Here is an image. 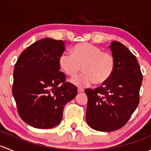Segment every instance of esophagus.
Segmentation results:
<instances>
[{
	"instance_id": "esophagus-1",
	"label": "esophagus",
	"mask_w": 151,
	"mask_h": 151,
	"mask_svg": "<svg viewBox=\"0 0 151 151\" xmlns=\"http://www.w3.org/2000/svg\"><path fill=\"white\" fill-rule=\"evenodd\" d=\"M77 91H78V93H82L84 91V90H83V88H78V89H77Z\"/></svg>"
}]
</instances>
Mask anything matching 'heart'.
I'll list each match as a JSON object with an SVG mask.
<instances>
[{"label": "heart", "instance_id": "heart-1", "mask_svg": "<svg viewBox=\"0 0 151 151\" xmlns=\"http://www.w3.org/2000/svg\"><path fill=\"white\" fill-rule=\"evenodd\" d=\"M59 66L65 74L74 77L82 69L81 75L71 80L80 88L88 87L94 83L101 85L107 83L113 74L115 59L112 54L103 52L100 47L90 43H80L71 49V54L63 52L58 59Z\"/></svg>", "mask_w": 151, "mask_h": 151}]
</instances>
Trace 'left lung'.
I'll return each instance as SVG.
<instances>
[{"mask_svg":"<svg viewBox=\"0 0 151 151\" xmlns=\"http://www.w3.org/2000/svg\"><path fill=\"white\" fill-rule=\"evenodd\" d=\"M115 68L109 81L94 90L88 88L86 121L100 132L122 128L137 107L142 74L136 57L123 44L112 42L109 46Z\"/></svg>","mask_w":151,"mask_h":151,"instance_id":"obj_1","label":"left lung"}]
</instances>
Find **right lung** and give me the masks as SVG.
I'll list each match as a JSON object with an SVG mask.
<instances>
[{"label": "right lung", "mask_w": 151, "mask_h": 151, "mask_svg": "<svg viewBox=\"0 0 151 151\" xmlns=\"http://www.w3.org/2000/svg\"><path fill=\"white\" fill-rule=\"evenodd\" d=\"M65 49L63 41L42 39L25 49L15 63L12 94L20 118L34 128L59 124L64 106L77 93L60 71L58 59Z\"/></svg>", "instance_id": "obj_1"}]
</instances>
